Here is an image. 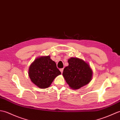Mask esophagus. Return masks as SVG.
<instances>
[{
	"label": "esophagus",
	"instance_id": "34e87169",
	"mask_svg": "<svg viewBox=\"0 0 120 120\" xmlns=\"http://www.w3.org/2000/svg\"><path fill=\"white\" fill-rule=\"evenodd\" d=\"M63 70H64V69H63V68H62V69H60V71L61 72V73H63Z\"/></svg>",
	"mask_w": 120,
	"mask_h": 120
}]
</instances>
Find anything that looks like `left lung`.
Returning a JSON list of instances; mask_svg holds the SVG:
<instances>
[{
  "label": "left lung",
  "instance_id": "obj_1",
  "mask_svg": "<svg viewBox=\"0 0 120 120\" xmlns=\"http://www.w3.org/2000/svg\"><path fill=\"white\" fill-rule=\"evenodd\" d=\"M69 65L64 69L63 75L69 87L78 89L91 81L92 71L88 64L77 57L68 59Z\"/></svg>",
  "mask_w": 120,
  "mask_h": 120
}]
</instances>
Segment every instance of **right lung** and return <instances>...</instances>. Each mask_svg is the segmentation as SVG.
Instances as JSON below:
<instances>
[{"label":"right lung","instance_id":"add662e5","mask_svg":"<svg viewBox=\"0 0 120 120\" xmlns=\"http://www.w3.org/2000/svg\"><path fill=\"white\" fill-rule=\"evenodd\" d=\"M61 74L56 64L50 56L37 58L29 69L31 81L40 88H47L57 76Z\"/></svg>","mask_w":120,"mask_h":120}]
</instances>
